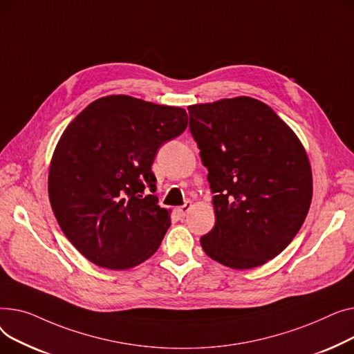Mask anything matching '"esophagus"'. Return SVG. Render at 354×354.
I'll list each match as a JSON object with an SVG mask.
<instances>
[{
	"instance_id": "34e87169",
	"label": "esophagus",
	"mask_w": 354,
	"mask_h": 354,
	"mask_svg": "<svg viewBox=\"0 0 354 354\" xmlns=\"http://www.w3.org/2000/svg\"><path fill=\"white\" fill-rule=\"evenodd\" d=\"M192 201H185L183 205H180V207H177V214L180 216V217H185L187 216V213L190 212V209H192Z\"/></svg>"
}]
</instances>
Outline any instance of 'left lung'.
<instances>
[{"instance_id":"8db88e82","label":"left lung","mask_w":354,"mask_h":354,"mask_svg":"<svg viewBox=\"0 0 354 354\" xmlns=\"http://www.w3.org/2000/svg\"><path fill=\"white\" fill-rule=\"evenodd\" d=\"M189 114L214 194L216 224L200 239L204 253L236 270L274 259L299 233L313 194L301 142L250 97L196 104Z\"/></svg>"}]
</instances>
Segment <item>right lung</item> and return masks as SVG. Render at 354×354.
Segmentation results:
<instances>
[{"instance_id":"right-lung-1","label":"right lung","mask_w":354,"mask_h":354,"mask_svg":"<svg viewBox=\"0 0 354 354\" xmlns=\"http://www.w3.org/2000/svg\"><path fill=\"white\" fill-rule=\"evenodd\" d=\"M187 113L129 95L91 102L62 133L48 196L62 233L91 263L126 270L151 257L170 227L151 164Z\"/></svg>"}]
</instances>
